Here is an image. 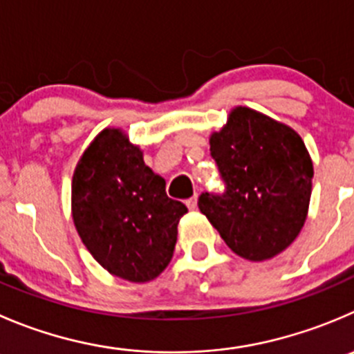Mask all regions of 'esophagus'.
Listing matches in <instances>:
<instances>
[{
    "label": "esophagus",
    "instance_id": "esophagus-1",
    "mask_svg": "<svg viewBox=\"0 0 354 354\" xmlns=\"http://www.w3.org/2000/svg\"><path fill=\"white\" fill-rule=\"evenodd\" d=\"M197 202H198L197 195H195V197H192V198H188V201H187L188 209H192V211H195V209H197Z\"/></svg>",
    "mask_w": 354,
    "mask_h": 354
}]
</instances>
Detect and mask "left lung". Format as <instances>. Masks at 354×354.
I'll return each instance as SVG.
<instances>
[{
    "label": "left lung",
    "mask_w": 354,
    "mask_h": 354,
    "mask_svg": "<svg viewBox=\"0 0 354 354\" xmlns=\"http://www.w3.org/2000/svg\"><path fill=\"white\" fill-rule=\"evenodd\" d=\"M209 145L226 192L202 194L198 209L240 257L272 259L306 221L313 162L303 138L290 126L240 105Z\"/></svg>",
    "instance_id": "left-lung-1"
}]
</instances>
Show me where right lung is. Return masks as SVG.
I'll list each match as a JSON object with an SVG mask.
<instances>
[{"mask_svg": "<svg viewBox=\"0 0 354 354\" xmlns=\"http://www.w3.org/2000/svg\"><path fill=\"white\" fill-rule=\"evenodd\" d=\"M72 219L86 249L111 275L157 279L173 257L187 205L143 160L121 128H105L82 152L72 176Z\"/></svg>", "mask_w": 354, "mask_h": 354, "instance_id": "1", "label": "right lung"}]
</instances>
